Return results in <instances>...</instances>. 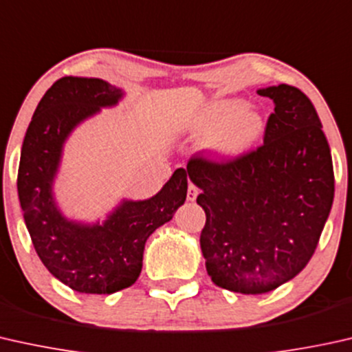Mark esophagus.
Segmentation results:
<instances>
[{"label":"esophagus","instance_id":"34e87169","mask_svg":"<svg viewBox=\"0 0 352 352\" xmlns=\"http://www.w3.org/2000/svg\"><path fill=\"white\" fill-rule=\"evenodd\" d=\"M198 197V187L195 184H188V188H187V200L188 201H195Z\"/></svg>","mask_w":352,"mask_h":352}]
</instances>
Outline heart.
Segmentation results:
<instances>
[{
    "label": "heart",
    "instance_id": "obj_1",
    "mask_svg": "<svg viewBox=\"0 0 352 352\" xmlns=\"http://www.w3.org/2000/svg\"><path fill=\"white\" fill-rule=\"evenodd\" d=\"M197 129L208 131L203 147L217 160H233L256 144L263 131V119L241 100H217L208 106L197 122Z\"/></svg>",
    "mask_w": 352,
    "mask_h": 352
}]
</instances>
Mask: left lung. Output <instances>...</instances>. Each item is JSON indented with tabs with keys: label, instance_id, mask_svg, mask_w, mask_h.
<instances>
[{
	"label": "left lung",
	"instance_id": "8db88e82",
	"mask_svg": "<svg viewBox=\"0 0 352 352\" xmlns=\"http://www.w3.org/2000/svg\"><path fill=\"white\" fill-rule=\"evenodd\" d=\"M274 103L263 144L228 162L192 157L187 175L206 214L200 246L216 286L265 294L307 267L332 210V155L307 95L287 84L257 90Z\"/></svg>",
	"mask_w": 352,
	"mask_h": 352
}]
</instances>
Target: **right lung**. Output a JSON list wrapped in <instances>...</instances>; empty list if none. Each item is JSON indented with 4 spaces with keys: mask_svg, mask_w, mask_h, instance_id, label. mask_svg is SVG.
I'll use <instances>...</instances> for the list:
<instances>
[{
    "mask_svg": "<svg viewBox=\"0 0 352 352\" xmlns=\"http://www.w3.org/2000/svg\"><path fill=\"white\" fill-rule=\"evenodd\" d=\"M122 96V89L103 79H58L41 98L20 154L17 190L33 246L44 267L80 294H114L135 284L147 238L171 221L187 195V171L177 168L157 195L122 200L103 223L69 221L58 210L52 187L65 141Z\"/></svg>",
    "mask_w": 352,
    "mask_h": 352,
    "instance_id": "add662e5",
    "label": "right lung"
}]
</instances>
